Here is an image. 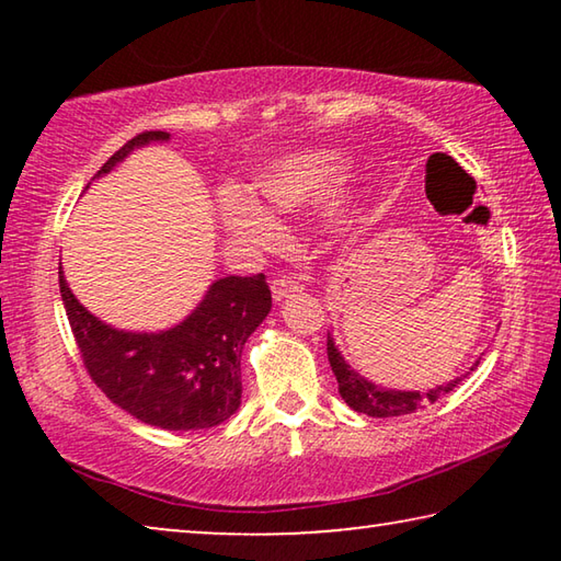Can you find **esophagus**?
<instances>
[{"label":"esophagus","mask_w":561,"mask_h":561,"mask_svg":"<svg viewBox=\"0 0 561 561\" xmlns=\"http://www.w3.org/2000/svg\"><path fill=\"white\" fill-rule=\"evenodd\" d=\"M304 287L301 282L291 279V277H279V279H272V299L274 301H282L291 297V294H299Z\"/></svg>","instance_id":"34e87169"}]
</instances>
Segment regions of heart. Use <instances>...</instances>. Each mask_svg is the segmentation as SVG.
<instances>
[{
  "instance_id": "obj_1",
  "label": "heart",
  "mask_w": 561,
  "mask_h": 561,
  "mask_svg": "<svg viewBox=\"0 0 561 561\" xmlns=\"http://www.w3.org/2000/svg\"><path fill=\"white\" fill-rule=\"evenodd\" d=\"M344 178V158L329 150H307L272 163L254 178V197L230 195L222 203V225L254 247L279 242L282 230L274 213H294L317 205L339 187ZM341 222V215L334 217Z\"/></svg>"
}]
</instances>
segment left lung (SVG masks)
Instances as JSON below:
<instances>
[{"label":"left lung","instance_id":"8db88e82","mask_svg":"<svg viewBox=\"0 0 561 561\" xmlns=\"http://www.w3.org/2000/svg\"><path fill=\"white\" fill-rule=\"evenodd\" d=\"M327 354H329L331 371H334V376H336L341 398H344L346 405L354 408L356 413H366L371 417L405 415V413L417 411V408H425L428 403H435L440 396L450 393L453 388L458 386L462 378L480 364V358H478L465 376H458L450 383L435 386V388H431V391L421 393V391H398V388H383V386H378L374 381H368V378L360 376L356 368L348 366V360L341 356V351L336 348L331 334L327 336Z\"/></svg>","mask_w":561,"mask_h":561}]
</instances>
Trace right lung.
Wrapping results in <instances>:
<instances>
[{
	"label": "right lung",
	"mask_w": 561,
	"mask_h": 561,
	"mask_svg": "<svg viewBox=\"0 0 561 561\" xmlns=\"http://www.w3.org/2000/svg\"><path fill=\"white\" fill-rule=\"evenodd\" d=\"M165 140V130L140 133L116 150L93 180L108 175L136 148ZM59 287L93 383L140 423L165 431H201L220 425L240 408L242 348L272 309L264 274L215 279L201 304L180 324L163 331H126L93 317L73 297L61 262Z\"/></svg>",
	"instance_id": "obj_1"
}]
</instances>
